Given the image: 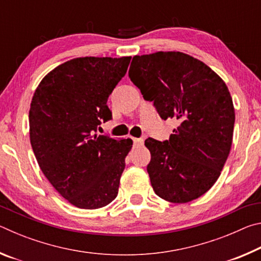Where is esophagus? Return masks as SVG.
<instances>
[{
	"instance_id": "esophagus-1",
	"label": "esophagus",
	"mask_w": 261,
	"mask_h": 261,
	"mask_svg": "<svg viewBox=\"0 0 261 261\" xmlns=\"http://www.w3.org/2000/svg\"><path fill=\"white\" fill-rule=\"evenodd\" d=\"M132 140H134L135 146H141L144 144V139L141 138H132Z\"/></svg>"
}]
</instances>
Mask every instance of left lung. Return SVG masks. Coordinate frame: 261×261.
Listing matches in <instances>:
<instances>
[{"label": "left lung", "mask_w": 261, "mask_h": 261, "mask_svg": "<svg viewBox=\"0 0 261 261\" xmlns=\"http://www.w3.org/2000/svg\"><path fill=\"white\" fill-rule=\"evenodd\" d=\"M129 77L162 120L179 124L169 140H145L154 192L175 204L197 199L218 180L231 148L235 109L226 83L180 51L136 55Z\"/></svg>", "instance_id": "left-lung-1"}]
</instances>
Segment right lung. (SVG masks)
Wrapping results in <instances>:
<instances>
[{"mask_svg":"<svg viewBox=\"0 0 261 261\" xmlns=\"http://www.w3.org/2000/svg\"><path fill=\"white\" fill-rule=\"evenodd\" d=\"M131 56L77 57L47 73L31 102L30 140L43 175L70 204L96 210L118 193L130 138L96 135Z\"/></svg>","mask_w":261,"mask_h":261,"instance_id":"right-lung-1","label":"right lung"}]
</instances>
